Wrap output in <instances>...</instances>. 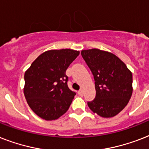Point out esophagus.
Listing matches in <instances>:
<instances>
[{
	"label": "esophagus",
	"instance_id": "1",
	"mask_svg": "<svg viewBox=\"0 0 149 149\" xmlns=\"http://www.w3.org/2000/svg\"><path fill=\"white\" fill-rule=\"evenodd\" d=\"M78 94L82 97V96L84 95V92H83V91H82V90H79V91H78Z\"/></svg>",
	"mask_w": 149,
	"mask_h": 149
}]
</instances>
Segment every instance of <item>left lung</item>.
<instances>
[{
    "label": "left lung",
    "instance_id": "obj_1",
    "mask_svg": "<svg viewBox=\"0 0 149 149\" xmlns=\"http://www.w3.org/2000/svg\"><path fill=\"white\" fill-rule=\"evenodd\" d=\"M81 55L92 72L96 97L87 104L103 118L117 115L132 94V73L115 55L97 49L83 50Z\"/></svg>",
    "mask_w": 149,
    "mask_h": 149
}]
</instances>
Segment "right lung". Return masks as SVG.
Instances as JSON below:
<instances>
[{
  "mask_svg": "<svg viewBox=\"0 0 149 149\" xmlns=\"http://www.w3.org/2000/svg\"><path fill=\"white\" fill-rule=\"evenodd\" d=\"M79 54L69 49L45 52L24 73L26 100L42 119L56 120L68 111L76 92L69 88L65 72Z\"/></svg>",
  "mask_w": 149,
  "mask_h": 149,
  "instance_id": "right-lung-1",
  "label": "right lung"
}]
</instances>
